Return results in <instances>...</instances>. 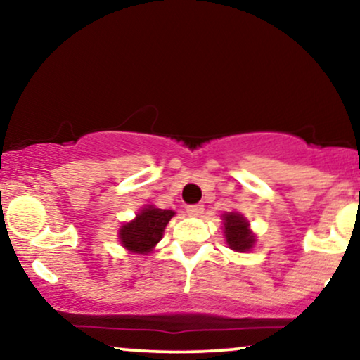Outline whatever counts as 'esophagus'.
<instances>
[{"mask_svg":"<svg viewBox=\"0 0 360 360\" xmlns=\"http://www.w3.org/2000/svg\"><path fill=\"white\" fill-rule=\"evenodd\" d=\"M203 210H205V206L201 203L186 206V213H188L190 216H200L201 213H203Z\"/></svg>","mask_w":360,"mask_h":360,"instance_id":"esophagus-1","label":"esophagus"}]
</instances>
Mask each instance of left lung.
<instances>
[{"label": "left lung", "instance_id": "1", "mask_svg": "<svg viewBox=\"0 0 360 360\" xmlns=\"http://www.w3.org/2000/svg\"><path fill=\"white\" fill-rule=\"evenodd\" d=\"M226 243L236 252L250 250L255 244V236L249 228V221L239 213L223 214Z\"/></svg>", "mask_w": 360, "mask_h": 360}]
</instances>
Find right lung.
<instances>
[{"label": "right lung", "instance_id": "1", "mask_svg": "<svg viewBox=\"0 0 360 360\" xmlns=\"http://www.w3.org/2000/svg\"><path fill=\"white\" fill-rule=\"evenodd\" d=\"M175 213L172 210H160L147 205L137 213L136 219L126 223L120 229V240L127 250L136 254H149L164 236L165 226Z\"/></svg>", "mask_w": 360, "mask_h": 360}]
</instances>
